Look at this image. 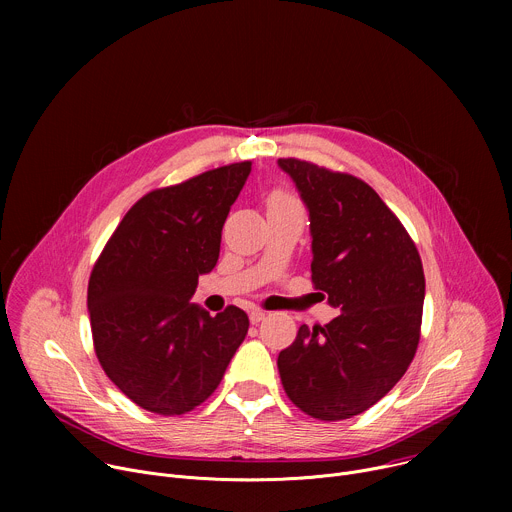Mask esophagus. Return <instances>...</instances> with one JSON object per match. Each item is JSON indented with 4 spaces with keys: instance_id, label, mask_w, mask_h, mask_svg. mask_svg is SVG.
Masks as SVG:
<instances>
[{
    "instance_id": "obj_1",
    "label": "esophagus",
    "mask_w": 512,
    "mask_h": 512,
    "mask_svg": "<svg viewBox=\"0 0 512 512\" xmlns=\"http://www.w3.org/2000/svg\"><path fill=\"white\" fill-rule=\"evenodd\" d=\"M265 316H267V312H265V310L253 308V310H251V314H249V320H251V324H259V322H263V320H265Z\"/></svg>"
}]
</instances>
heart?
Listing matches in <instances>:
<instances>
[{
	"instance_id": "b5f03b06",
	"label": "heart",
	"mask_w": 512,
	"mask_h": 512,
	"mask_svg": "<svg viewBox=\"0 0 512 512\" xmlns=\"http://www.w3.org/2000/svg\"><path fill=\"white\" fill-rule=\"evenodd\" d=\"M287 202H296V200H294V196H289V194L283 192V190H273V192L269 194V206H271V204H287Z\"/></svg>"
}]
</instances>
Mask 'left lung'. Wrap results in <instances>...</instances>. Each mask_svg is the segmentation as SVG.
I'll use <instances>...</instances> for the list:
<instances>
[{
  "instance_id": "8db88e82",
  "label": "left lung",
  "mask_w": 512,
  "mask_h": 512,
  "mask_svg": "<svg viewBox=\"0 0 512 512\" xmlns=\"http://www.w3.org/2000/svg\"><path fill=\"white\" fill-rule=\"evenodd\" d=\"M312 231V283L340 314L300 326L277 356L289 401L314 419H350L405 375L421 336L425 275L395 212L360 178L281 158Z\"/></svg>"
}]
</instances>
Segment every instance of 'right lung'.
Listing matches in <instances>:
<instances>
[{
  "instance_id": "add662e5",
  "label": "right lung",
  "mask_w": 512,
  "mask_h": 512,
  "mask_svg": "<svg viewBox=\"0 0 512 512\" xmlns=\"http://www.w3.org/2000/svg\"><path fill=\"white\" fill-rule=\"evenodd\" d=\"M249 172L251 162H237L141 196L95 261L87 289L95 354L145 411L170 417L204 403L247 336L241 308L210 316L190 298L218 261Z\"/></svg>"
}]
</instances>
